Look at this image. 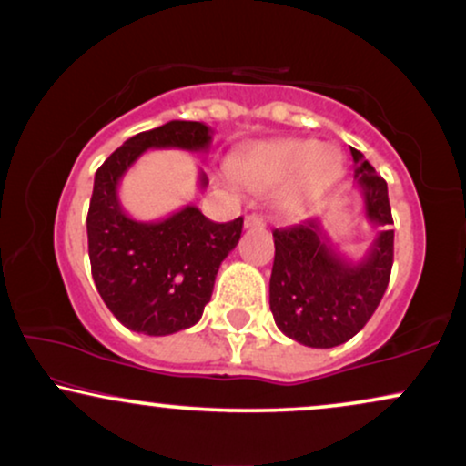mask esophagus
I'll list each match as a JSON object with an SVG mask.
<instances>
[{"mask_svg": "<svg viewBox=\"0 0 466 466\" xmlns=\"http://www.w3.org/2000/svg\"><path fill=\"white\" fill-rule=\"evenodd\" d=\"M265 225V220L260 218L258 214H248L246 218H244V227L246 228H252V227H263Z\"/></svg>", "mask_w": 466, "mask_h": 466, "instance_id": "esophagus-1", "label": "esophagus"}]
</instances>
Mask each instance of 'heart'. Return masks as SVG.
<instances>
[{"instance_id": "b5f03b06", "label": "heart", "mask_w": 466, "mask_h": 466, "mask_svg": "<svg viewBox=\"0 0 466 466\" xmlns=\"http://www.w3.org/2000/svg\"><path fill=\"white\" fill-rule=\"evenodd\" d=\"M335 152L308 139H276L246 150L235 161V177L244 187L265 193L289 179L282 193L286 209L299 208L309 190L320 188L339 174Z\"/></svg>"}]
</instances>
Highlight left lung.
<instances>
[{
    "mask_svg": "<svg viewBox=\"0 0 466 466\" xmlns=\"http://www.w3.org/2000/svg\"><path fill=\"white\" fill-rule=\"evenodd\" d=\"M350 150L367 220L375 227L392 225L386 180L362 152ZM273 244L269 308L278 329L309 348H335L352 339L386 292L394 257L392 228L378 233L359 263L337 252L318 218L276 228Z\"/></svg>",
    "mask_w": 466,
    "mask_h": 466,
    "instance_id": "left-lung-1",
    "label": "left lung"
}]
</instances>
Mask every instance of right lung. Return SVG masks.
<instances>
[{
  "label": "right lung",
  "mask_w": 466,
  "mask_h": 466,
  "mask_svg": "<svg viewBox=\"0 0 466 466\" xmlns=\"http://www.w3.org/2000/svg\"><path fill=\"white\" fill-rule=\"evenodd\" d=\"M209 142L208 125L169 120L127 139L95 174L86 216L93 279L107 309L136 333L171 335L201 320L216 273L238 246L244 218L220 225L195 206H184L163 220H136L120 206L118 182L146 150L206 152ZM199 187H208L203 171Z\"/></svg>",
  "instance_id": "1"
}]
</instances>
